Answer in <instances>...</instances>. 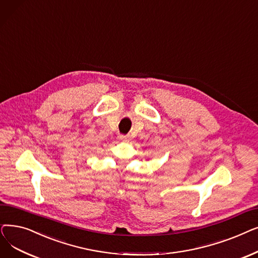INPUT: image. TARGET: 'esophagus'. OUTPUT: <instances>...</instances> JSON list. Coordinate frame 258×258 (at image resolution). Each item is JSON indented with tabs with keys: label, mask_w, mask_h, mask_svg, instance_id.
<instances>
[{
	"label": "esophagus",
	"mask_w": 258,
	"mask_h": 258,
	"mask_svg": "<svg viewBox=\"0 0 258 258\" xmlns=\"http://www.w3.org/2000/svg\"><path fill=\"white\" fill-rule=\"evenodd\" d=\"M118 139H119L120 141H124V142H128V141L130 140L129 136H122V134H120V136L118 137Z\"/></svg>",
	"instance_id": "34e87169"
}]
</instances>
